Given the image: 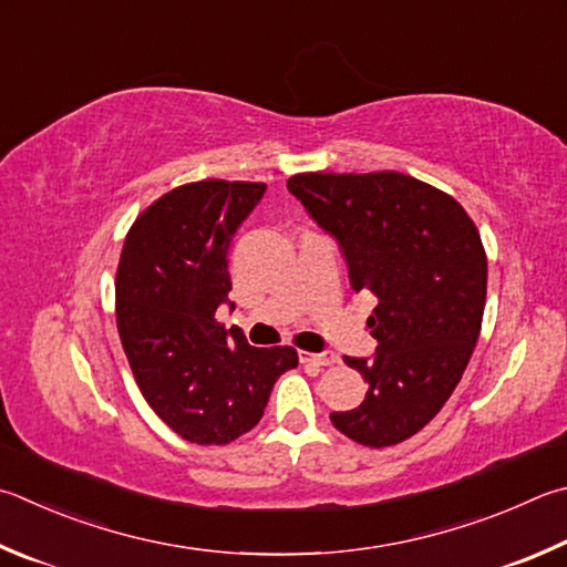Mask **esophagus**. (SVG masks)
<instances>
[{"instance_id": "esophagus-1", "label": "esophagus", "mask_w": 567, "mask_h": 567, "mask_svg": "<svg viewBox=\"0 0 567 567\" xmlns=\"http://www.w3.org/2000/svg\"><path fill=\"white\" fill-rule=\"evenodd\" d=\"M300 362L302 364H315V367H332V364L339 362V357L334 352H319V354L300 352Z\"/></svg>"}]
</instances>
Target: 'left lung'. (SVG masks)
<instances>
[{"label": "left lung", "mask_w": 567, "mask_h": 567, "mask_svg": "<svg viewBox=\"0 0 567 567\" xmlns=\"http://www.w3.org/2000/svg\"><path fill=\"white\" fill-rule=\"evenodd\" d=\"M287 188L342 250L354 292L379 305L372 357H344L369 384L362 404L329 414L357 444L414 436L454 394L478 342L488 265L466 210L404 173H300Z\"/></svg>", "instance_id": "obj_1"}]
</instances>
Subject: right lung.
<instances>
[{
  "mask_svg": "<svg viewBox=\"0 0 567 567\" xmlns=\"http://www.w3.org/2000/svg\"><path fill=\"white\" fill-rule=\"evenodd\" d=\"M265 183L200 181L141 213L116 272L123 352L148 406L190 444H230L262 419L277 379L297 367L292 347L255 349L215 319L230 305L235 233Z\"/></svg>",
  "mask_w": 567,
  "mask_h": 567,
  "instance_id": "right-lung-1",
  "label": "right lung"
}]
</instances>
